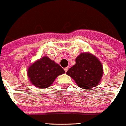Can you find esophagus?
Masks as SVG:
<instances>
[{
	"label": "esophagus",
	"mask_w": 126,
	"mask_h": 126,
	"mask_svg": "<svg viewBox=\"0 0 126 126\" xmlns=\"http://www.w3.org/2000/svg\"><path fill=\"white\" fill-rule=\"evenodd\" d=\"M69 69V68L68 67H66V68H64V71H65V72H66L68 71V70Z\"/></svg>",
	"instance_id": "obj_1"
}]
</instances>
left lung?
<instances>
[{
	"mask_svg": "<svg viewBox=\"0 0 126 126\" xmlns=\"http://www.w3.org/2000/svg\"><path fill=\"white\" fill-rule=\"evenodd\" d=\"M75 64L66 72L80 88L89 89L99 83L103 75L101 62L93 54L83 52L77 57Z\"/></svg>",
	"mask_w": 126,
	"mask_h": 126,
	"instance_id": "1",
	"label": "left lung"
}]
</instances>
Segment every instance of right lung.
<instances>
[{
  "label": "right lung",
  "mask_w": 126,
  "mask_h": 126,
  "mask_svg": "<svg viewBox=\"0 0 126 126\" xmlns=\"http://www.w3.org/2000/svg\"><path fill=\"white\" fill-rule=\"evenodd\" d=\"M64 73V70L47 56H44L36 61L27 70L32 84L41 89L49 87L57 77Z\"/></svg>",
  "instance_id": "right-lung-1"
}]
</instances>
